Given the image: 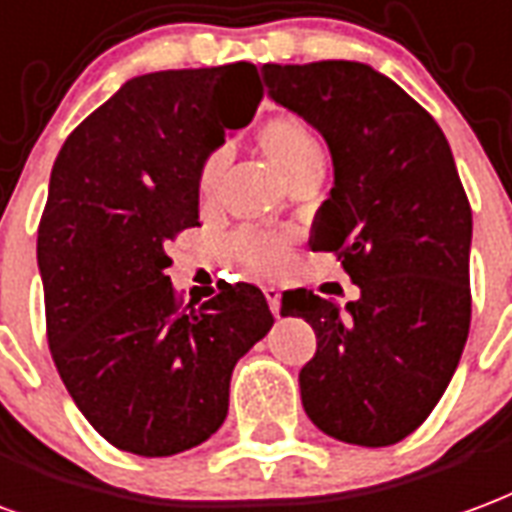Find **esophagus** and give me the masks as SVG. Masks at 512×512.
Returning <instances> with one entry per match:
<instances>
[{"label":"esophagus","instance_id":"1","mask_svg":"<svg viewBox=\"0 0 512 512\" xmlns=\"http://www.w3.org/2000/svg\"><path fill=\"white\" fill-rule=\"evenodd\" d=\"M263 293H266L268 306H271V312H274V317H279V309H282V293H279L276 287H266Z\"/></svg>","mask_w":512,"mask_h":512}]
</instances>
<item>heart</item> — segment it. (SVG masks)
<instances>
[{"label":"heart","mask_w":512,"mask_h":512,"mask_svg":"<svg viewBox=\"0 0 512 512\" xmlns=\"http://www.w3.org/2000/svg\"><path fill=\"white\" fill-rule=\"evenodd\" d=\"M255 146L290 187L295 181L325 170L323 143L314 135L312 127L295 113H279L263 121L255 132ZM222 170H225L222 151H214L200 162L198 198L203 206L214 203L217 198ZM230 246L238 263L260 276L279 274L290 260V241L274 233H263V230H238Z\"/></svg>","instance_id":"heart-1"}]
</instances>
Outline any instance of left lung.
Wrapping results in <instances>:
<instances>
[{"mask_svg": "<svg viewBox=\"0 0 512 512\" xmlns=\"http://www.w3.org/2000/svg\"><path fill=\"white\" fill-rule=\"evenodd\" d=\"M268 97L331 149L333 189L309 246L361 287L339 309L312 290L282 295L317 333L301 401L328 437L385 448L437 407L467 344L472 208L448 138L399 83L361 62L263 64Z\"/></svg>", "mask_w": 512, "mask_h": 512, "instance_id": "left-lung-1", "label": "left lung"}]
</instances>
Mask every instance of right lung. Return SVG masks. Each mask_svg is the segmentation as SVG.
Returning <instances> with one entry per match:
<instances>
[{
  "label": "right lung",
  "instance_id": "add662e5",
  "mask_svg": "<svg viewBox=\"0 0 512 512\" xmlns=\"http://www.w3.org/2000/svg\"><path fill=\"white\" fill-rule=\"evenodd\" d=\"M263 100L249 62L138 75L70 132L37 230L48 347L113 448L173 456L225 423L241 355L274 325L236 282L181 306L165 246L198 227V170Z\"/></svg>",
  "mask_w": 512,
  "mask_h": 512
}]
</instances>
